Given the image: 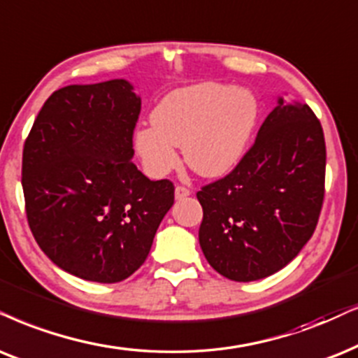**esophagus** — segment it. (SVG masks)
<instances>
[{
	"label": "esophagus",
	"instance_id": "esophagus-1",
	"mask_svg": "<svg viewBox=\"0 0 358 358\" xmlns=\"http://www.w3.org/2000/svg\"><path fill=\"white\" fill-rule=\"evenodd\" d=\"M192 194V192H189V188L183 187V185H176L175 188V198L176 200H183V198H187Z\"/></svg>",
	"mask_w": 358,
	"mask_h": 358
}]
</instances>
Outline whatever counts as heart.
Segmentation results:
<instances>
[{"mask_svg":"<svg viewBox=\"0 0 358 358\" xmlns=\"http://www.w3.org/2000/svg\"><path fill=\"white\" fill-rule=\"evenodd\" d=\"M257 115L259 103L250 90L221 83L188 85L157 103L152 127L135 132V148L153 176L178 165L175 147H183L185 162L194 173L221 176L243 158Z\"/></svg>","mask_w":358,"mask_h":358,"instance_id":"obj_1","label":"heart"}]
</instances>
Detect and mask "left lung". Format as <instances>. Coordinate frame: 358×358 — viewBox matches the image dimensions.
<instances>
[{
  "label": "left lung",
  "instance_id": "1",
  "mask_svg": "<svg viewBox=\"0 0 358 358\" xmlns=\"http://www.w3.org/2000/svg\"><path fill=\"white\" fill-rule=\"evenodd\" d=\"M324 193L322 125L307 103L279 99L239 164L196 193L203 255L238 282L278 273L314 234Z\"/></svg>",
  "mask_w": 358,
  "mask_h": 358
}]
</instances>
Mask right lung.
I'll list each match as a JSON object with an SVG mask.
<instances>
[{"instance_id": "add662e5", "label": "right lung", "mask_w": 358, "mask_h": 358, "mask_svg": "<svg viewBox=\"0 0 358 358\" xmlns=\"http://www.w3.org/2000/svg\"><path fill=\"white\" fill-rule=\"evenodd\" d=\"M140 97L124 79L51 94L22 148L31 233L54 264L94 282H120L147 259L175 201L170 180L134 165Z\"/></svg>"}]
</instances>
